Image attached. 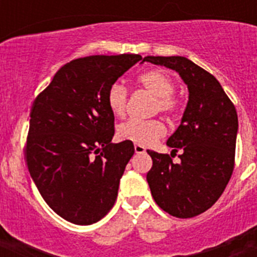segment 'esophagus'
I'll list each match as a JSON object with an SVG mask.
<instances>
[{
    "label": "esophagus",
    "instance_id": "34e87169",
    "mask_svg": "<svg viewBox=\"0 0 257 257\" xmlns=\"http://www.w3.org/2000/svg\"><path fill=\"white\" fill-rule=\"evenodd\" d=\"M134 149H135V153H138V154L145 153V148H144V147H143V145H138V144H136L135 147H134Z\"/></svg>",
    "mask_w": 257,
    "mask_h": 257
}]
</instances>
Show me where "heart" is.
Listing matches in <instances>:
<instances>
[{
  "label": "heart",
  "mask_w": 257,
  "mask_h": 257,
  "mask_svg": "<svg viewBox=\"0 0 257 257\" xmlns=\"http://www.w3.org/2000/svg\"><path fill=\"white\" fill-rule=\"evenodd\" d=\"M138 81L147 91L156 96L154 112H161L166 115H174L178 112V101L172 96L175 91V82L169 73H166L162 69H151L144 72ZM127 96L128 94L124 86L113 83L109 87L106 103L110 112L115 117H122L126 112ZM165 134V124L158 119H149V121L130 119L119 124L117 128V136L119 139L143 147L152 145L161 139Z\"/></svg>",
  "instance_id": "obj_1"
}]
</instances>
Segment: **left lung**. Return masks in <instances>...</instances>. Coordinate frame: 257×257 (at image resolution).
Returning a JSON list of instances; mask_svg holds the SVG:
<instances>
[{
	"label": "left lung",
	"instance_id": "1",
	"mask_svg": "<svg viewBox=\"0 0 257 257\" xmlns=\"http://www.w3.org/2000/svg\"><path fill=\"white\" fill-rule=\"evenodd\" d=\"M143 61L178 72L189 97L180 126L167 140L171 153L148 151L153 166L147 175L154 201L172 216L194 217L220 198L234 169L238 117L221 85L184 56H145Z\"/></svg>",
	"mask_w": 257,
	"mask_h": 257
}]
</instances>
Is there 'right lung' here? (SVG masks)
<instances>
[{"label": "right lung", "instance_id": "1", "mask_svg": "<svg viewBox=\"0 0 257 257\" xmlns=\"http://www.w3.org/2000/svg\"><path fill=\"white\" fill-rule=\"evenodd\" d=\"M142 60L135 54L92 55L60 68L31 109L26 157L47 205L77 225L103 219L113 207L131 142L113 144L114 114L106 95Z\"/></svg>", "mask_w": 257, "mask_h": 257}]
</instances>
